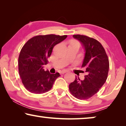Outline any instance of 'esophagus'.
Listing matches in <instances>:
<instances>
[{
  "label": "esophagus",
  "mask_w": 126,
  "mask_h": 126,
  "mask_svg": "<svg viewBox=\"0 0 126 126\" xmlns=\"http://www.w3.org/2000/svg\"><path fill=\"white\" fill-rule=\"evenodd\" d=\"M66 72H68V70H62V71L60 72V73L61 74V75H63V74H64L65 73H66Z\"/></svg>",
  "instance_id": "34e87169"
}]
</instances>
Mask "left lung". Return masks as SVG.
Returning <instances> with one entry per match:
<instances>
[{"mask_svg":"<svg viewBox=\"0 0 126 126\" xmlns=\"http://www.w3.org/2000/svg\"><path fill=\"white\" fill-rule=\"evenodd\" d=\"M80 41L85 50L82 68L87 75L84 80L76 77L69 88L72 95L80 100L88 99L94 95L104 85L109 70V60L101 44L96 39L82 35H73Z\"/></svg>","mask_w":126,"mask_h":126,"instance_id":"1","label":"left lung"}]
</instances>
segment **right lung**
Here are the masks:
<instances>
[{"mask_svg":"<svg viewBox=\"0 0 126 126\" xmlns=\"http://www.w3.org/2000/svg\"><path fill=\"white\" fill-rule=\"evenodd\" d=\"M67 35L49 34L32 38L24 45L18 58L19 73L24 87L29 92L41 94L50 90L59 73L45 71L53 47L66 38Z\"/></svg>","mask_w":126,"mask_h":126,"instance_id":"1","label":"right lung"}]
</instances>
